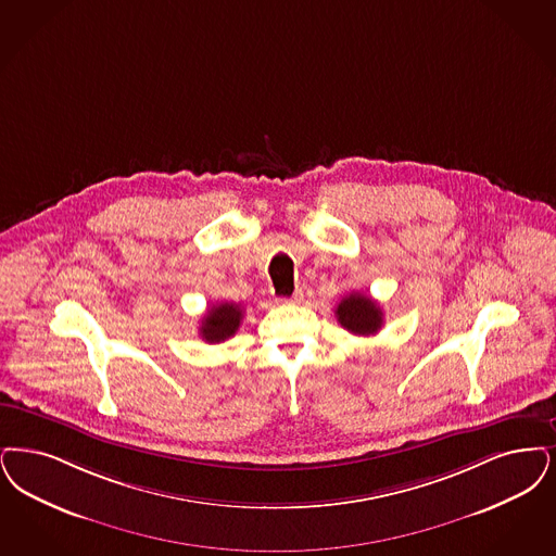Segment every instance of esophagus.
<instances>
[{
  "label": "esophagus",
  "instance_id": "obj_1",
  "mask_svg": "<svg viewBox=\"0 0 556 556\" xmlns=\"http://www.w3.org/2000/svg\"><path fill=\"white\" fill-rule=\"evenodd\" d=\"M281 302H286V304H302L304 302V291L302 289H295L293 293H291V298H288V300H281Z\"/></svg>",
  "mask_w": 556,
  "mask_h": 556
}]
</instances>
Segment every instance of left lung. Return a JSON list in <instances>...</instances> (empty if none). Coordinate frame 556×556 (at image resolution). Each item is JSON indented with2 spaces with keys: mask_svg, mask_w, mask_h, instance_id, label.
Returning <instances> with one entry per match:
<instances>
[{
  "mask_svg": "<svg viewBox=\"0 0 556 556\" xmlns=\"http://www.w3.org/2000/svg\"><path fill=\"white\" fill-rule=\"evenodd\" d=\"M334 316L343 329H348L350 333L359 334V337H370V334L378 333L382 327L380 306L372 298L362 295L357 291L345 295L339 302Z\"/></svg>",
  "mask_w": 556,
  "mask_h": 556,
  "instance_id": "obj_1",
  "label": "left lung"
}]
</instances>
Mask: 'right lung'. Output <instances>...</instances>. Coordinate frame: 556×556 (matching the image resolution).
Masks as SVG:
<instances>
[{"mask_svg": "<svg viewBox=\"0 0 556 556\" xmlns=\"http://www.w3.org/2000/svg\"><path fill=\"white\" fill-rule=\"evenodd\" d=\"M244 311L236 302H222L211 306L202 316L200 325V337L206 343H222L225 339L233 337L240 329Z\"/></svg>", "mask_w": 556, "mask_h": 556, "instance_id": "right-lung-1", "label": "right lung"}]
</instances>
